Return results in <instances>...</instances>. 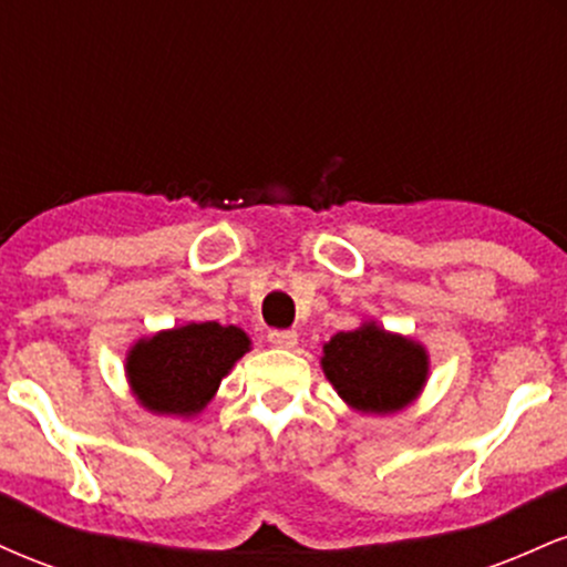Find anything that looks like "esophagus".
Wrapping results in <instances>:
<instances>
[{
  "label": "esophagus",
  "mask_w": 567,
  "mask_h": 567,
  "mask_svg": "<svg viewBox=\"0 0 567 567\" xmlns=\"http://www.w3.org/2000/svg\"><path fill=\"white\" fill-rule=\"evenodd\" d=\"M269 343L277 349H292L298 343L296 330H269Z\"/></svg>",
  "instance_id": "1"
}]
</instances>
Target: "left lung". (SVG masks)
I'll return each mask as SVG.
<instances>
[{
	"mask_svg": "<svg viewBox=\"0 0 567 567\" xmlns=\"http://www.w3.org/2000/svg\"><path fill=\"white\" fill-rule=\"evenodd\" d=\"M322 370L336 392L362 413L405 408L426 381V351L379 324L336 333L324 343Z\"/></svg>",
	"mask_w": 567,
	"mask_h": 567,
	"instance_id": "8db88e82",
	"label": "left lung"
}]
</instances>
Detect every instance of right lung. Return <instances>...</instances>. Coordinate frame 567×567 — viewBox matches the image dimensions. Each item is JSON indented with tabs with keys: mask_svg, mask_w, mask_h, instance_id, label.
Listing matches in <instances>:
<instances>
[{
	"mask_svg": "<svg viewBox=\"0 0 567 567\" xmlns=\"http://www.w3.org/2000/svg\"><path fill=\"white\" fill-rule=\"evenodd\" d=\"M250 349L239 328L192 322L135 343L127 375L143 408L154 413L194 415L210 402L234 362Z\"/></svg>",
	"mask_w": 567,
	"mask_h": 567,
	"instance_id": "1",
	"label": "right lung"
}]
</instances>
